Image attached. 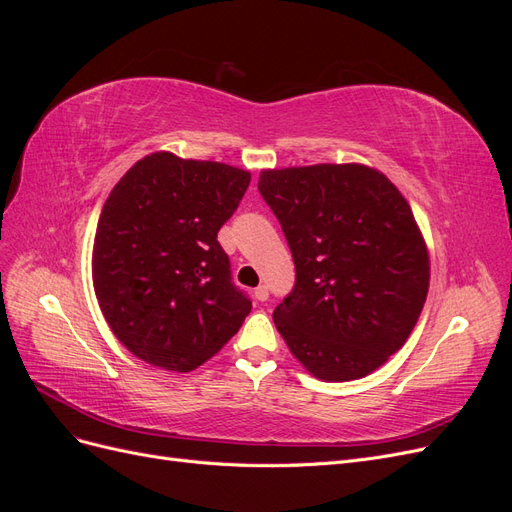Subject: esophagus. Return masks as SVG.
Here are the masks:
<instances>
[{
    "instance_id": "obj_1",
    "label": "esophagus",
    "mask_w": 512,
    "mask_h": 512,
    "mask_svg": "<svg viewBox=\"0 0 512 512\" xmlns=\"http://www.w3.org/2000/svg\"><path fill=\"white\" fill-rule=\"evenodd\" d=\"M254 297H256L258 301H267V299H269V288H267V286H258V288L254 290Z\"/></svg>"
}]
</instances>
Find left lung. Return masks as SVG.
I'll use <instances>...</instances> for the list:
<instances>
[{
  "instance_id": "1",
  "label": "left lung",
  "mask_w": 512,
  "mask_h": 512,
  "mask_svg": "<svg viewBox=\"0 0 512 512\" xmlns=\"http://www.w3.org/2000/svg\"><path fill=\"white\" fill-rule=\"evenodd\" d=\"M258 190L297 269L277 331L316 378H365L406 344L427 299L429 254L408 200L363 164L262 170Z\"/></svg>"
}]
</instances>
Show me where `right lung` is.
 I'll use <instances>...</instances> for the list:
<instances>
[{
  "label": "right lung",
  "instance_id": "add662e5",
  "mask_svg": "<svg viewBox=\"0 0 512 512\" xmlns=\"http://www.w3.org/2000/svg\"><path fill=\"white\" fill-rule=\"evenodd\" d=\"M250 179L222 162L156 151L108 194L91 275L108 327L141 361L192 371L250 314L252 301L232 284L218 241Z\"/></svg>",
  "mask_w": 512,
  "mask_h": 512
}]
</instances>
